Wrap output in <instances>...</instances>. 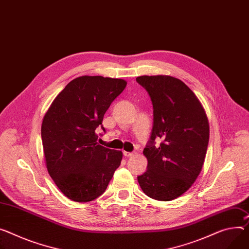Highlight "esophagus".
Wrapping results in <instances>:
<instances>
[{
  "label": "esophagus",
  "instance_id": "obj_1",
  "mask_svg": "<svg viewBox=\"0 0 249 249\" xmlns=\"http://www.w3.org/2000/svg\"><path fill=\"white\" fill-rule=\"evenodd\" d=\"M124 156L125 158H131L133 156V152H128V151H124Z\"/></svg>",
  "mask_w": 249,
  "mask_h": 249
}]
</instances>
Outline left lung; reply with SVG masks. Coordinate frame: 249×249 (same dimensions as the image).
<instances>
[{
  "mask_svg": "<svg viewBox=\"0 0 249 249\" xmlns=\"http://www.w3.org/2000/svg\"><path fill=\"white\" fill-rule=\"evenodd\" d=\"M154 107L150 140L143 149L147 169L138 177L143 193L157 200H173L194 184L200 174L209 141L205 111L183 82L170 75H142ZM162 140L155 146V139Z\"/></svg>",
  "mask_w": 249,
  "mask_h": 249,
  "instance_id": "left-lung-1",
  "label": "left lung"
}]
</instances>
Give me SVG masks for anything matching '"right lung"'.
I'll return each mask as SVG.
<instances>
[{
    "instance_id": "right-lung-1",
    "label": "right lung",
    "mask_w": 249,
    "mask_h": 249,
    "mask_svg": "<svg viewBox=\"0 0 249 249\" xmlns=\"http://www.w3.org/2000/svg\"><path fill=\"white\" fill-rule=\"evenodd\" d=\"M126 82L84 75L70 82L56 95L42 124V142L49 175L62 193L76 202L102 196L123 152L97 142V128Z\"/></svg>"
}]
</instances>
